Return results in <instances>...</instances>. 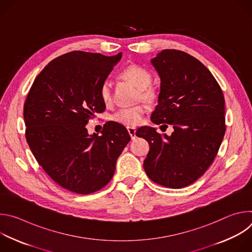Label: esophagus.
I'll use <instances>...</instances> for the list:
<instances>
[{"mask_svg":"<svg viewBox=\"0 0 252 252\" xmlns=\"http://www.w3.org/2000/svg\"><path fill=\"white\" fill-rule=\"evenodd\" d=\"M127 131L131 137V139L135 138V128L133 126H127Z\"/></svg>","mask_w":252,"mask_h":252,"instance_id":"1","label":"esophagus"}]
</instances>
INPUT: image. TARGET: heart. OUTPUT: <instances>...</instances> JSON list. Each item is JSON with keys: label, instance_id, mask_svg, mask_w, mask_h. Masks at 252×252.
I'll use <instances>...</instances> for the list:
<instances>
[{"label": "heart", "instance_id": "b5f03b06", "mask_svg": "<svg viewBox=\"0 0 252 252\" xmlns=\"http://www.w3.org/2000/svg\"><path fill=\"white\" fill-rule=\"evenodd\" d=\"M123 76L133 83L139 90H147L152 83V74L151 71L138 64L127 65L123 70ZM98 94L100 99L104 103H110L113 98L112 94V84L109 79H104L98 89ZM146 106L136 105L124 107L119 110L113 117V120L117 123L133 126L139 124L142 120V116L146 113Z\"/></svg>", "mask_w": 252, "mask_h": 252}]
</instances>
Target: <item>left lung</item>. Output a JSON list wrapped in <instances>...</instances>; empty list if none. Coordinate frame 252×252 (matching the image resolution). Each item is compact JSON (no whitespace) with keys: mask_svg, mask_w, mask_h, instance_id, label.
<instances>
[{"mask_svg":"<svg viewBox=\"0 0 252 252\" xmlns=\"http://www.w3.org/2000/svg\"><path fill=\"white\" fill-rule=\"evenodd\" d=\"M151 62L160 77L151 120L174 130L170 136L151 126L136 130L150 145L143 168L154 183L183 189L197 181L218 155L225 133L224 96L209 69L188 53L163 50Z\"/></svg>","mask_w":252,"mask_h":252,"instance_id":"left-lung-1","label":"left lung"}]
</instances>
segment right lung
Masks as SVG:
<instances>
[{
    "mask_svg": "<svg viewBox=\"0 0 252 252\" xmlns=\"http://www.w3.org/2000/svg\"><path fill=\"white\" fill-rule=\"evenodd\" d=\"M122 53L82 51L62 55L34 79L24 104L28 145L38 163L62 188L95 192L111 182L117 159L130 140L126 128L107 122L89 135L88 122L105 110L98 89Z\"/></svg>",
    "mask_w": 252,
    "mask_h": 252,
    "instance_id": "1",
    "label": "right lung"
}]
</instances>
